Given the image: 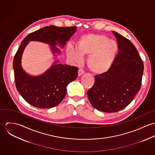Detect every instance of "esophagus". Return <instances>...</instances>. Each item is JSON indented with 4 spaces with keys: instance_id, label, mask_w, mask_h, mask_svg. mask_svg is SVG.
Segmentation results:
<instances>
[{
    "instance_id": "esophagus-1",
    "label": "esophagus",
    "mask_w": 155,
    "mask_h": 155,
    "mask_svg": "<svg viewBox=\"0 0 155 155\" xmlns=\"http://www.w3.org/2000/svg\"><path fill=\"white\" fill-rule=\"evenodd\" d=\"M84 73V70L82 68H79L78 70V75L81 76Z\"/></svg>"
}]
</instances>
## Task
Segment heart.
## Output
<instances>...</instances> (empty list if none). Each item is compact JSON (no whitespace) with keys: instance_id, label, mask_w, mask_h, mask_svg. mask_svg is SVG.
<instances>
[{"instance_id":"1","label":"heart","mask_w":155,"mask_h":155,"mask_svg":"<svg viewBox=\"0 0 155 155\" xmlns=\"http://www.w3.org/2000/svg\"><path fill=\"white\" fill-rule=\"evenodd\" d=\"M76 49L68 48L67 57L80 61L82 56L88 55L87 63L89 68L97 74L104 73L110 69L119 50L116 42L103 35L83 36L77 44Z\"/></svg>"}]
</instances>
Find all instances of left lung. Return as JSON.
<instances>
[{
    "instance_id": "obj_1",
    "label": "left lung",
    "mask_w": 155,
    "mask_h": 155,
    "mask_svg": "<svg viewBox=\"0 0 155 155\" xmlns=\"http://www.w3.org/2000/svg\"><path fill=\"white\" fill-rule=\"evenodd\" d=\"M117 40L119 53L110 69L97 74L87 92L92 106L98 110L114 113L131 103L140 89L144 64L131 42L112 31Z\"/></svg>"
}]
</instances>
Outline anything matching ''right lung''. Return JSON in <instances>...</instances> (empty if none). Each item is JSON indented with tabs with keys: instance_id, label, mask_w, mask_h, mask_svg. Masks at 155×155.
<instances>
[{
	"instance_id": "1",
	"label": "right lung",
	"mask_w": 155,
	"mask_h": 155,
	"mask_svg": "<svg viewBox=\"0 0 155 155\" xmlns=\"http://www.w3.org/2000/svg\"><path fill=\"white\" fill-rule=\"evenodd\" d=\"M76 31L75 26H46L30 33L21 42L13 61L14 78L17 91L30 105L41 109L58 106L66 96L68 84L78 77V68L58 64L52 66L41 76H30L23 70L21 65L25 46L29 41H39L51 45L53 52L59 54L60 50L55 45L63 47Z\"/></svg>"
}]
</instances>
